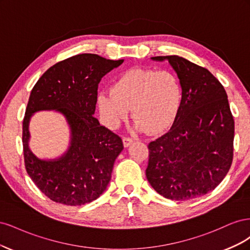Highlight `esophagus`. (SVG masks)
Masks as SVG:
<instances>
[{
	"instance_id": "1",
	"label": "esophagus",
	"mask_w": 250,
	"mask_h": 250,
	"mask_svg": "<svg viewBox=\"0 0 250 250\" xmlns=\"http://www.w3.org/2000/svg\"><path fill=\"white\" fill-rule=\"evenodd\" d=\"M132 143H133L132 139L127 138V137L123 138V145H124V147H129Z\"/></svg>"
}]
</instances>
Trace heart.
Listing matches in <instances>:
<instances>
[{"label":"heart","instance_id":"b5f03b06","mask_svg":"<svg viewBox=\"0 0 250 250\" xmlns=\"http://www.w3.org/2000/svg\"><path fill=\"white\" fill-rule=\"evenodd\" d=\"M181 100L183 86L176 73L133 67L113 81L110 93H99L97 104L109 129L122 124L131 108L135 130L160 133L173 124Z\"/></svg>","mask_w":250,"mask_h":250}]
</instances>
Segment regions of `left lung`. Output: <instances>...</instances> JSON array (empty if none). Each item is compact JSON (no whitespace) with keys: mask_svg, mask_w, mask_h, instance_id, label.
Returning <instances> with one entry per match:
<instances>
[{"mask_svg":"<svg viewBox=\"0 0 250 250\" xmlns=\"http://www.w3.org/2000/svg\"><path fill=\"white\" fill-rule=\"evenodd\" d=\"M168 60L183 86V100L170 130L148 145L146 176L171 200H190L213 191L233 156L234 122L228 95L208 70L177 55Z\"/></svg>","mask_w":250,"mask_h":250,"instance_id":"1","label":"left lung"}]
</instances>
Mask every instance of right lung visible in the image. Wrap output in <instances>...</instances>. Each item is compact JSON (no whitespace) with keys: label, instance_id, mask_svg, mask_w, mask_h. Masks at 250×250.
<instances>
[{"label":"right lung","instance_id":"add662e5","mask_svg":"<svg viewBox=\"0 0 250 250\" xmlns=\"http://www.w3.org/2000/svg\"><path fill=\"white\" fill-rule=\"evenodd\" d=\"M97 54H79L51 66L31 90L22 121V148L28 175L51 200L82 206L106 190L116 158L123 150L119 135L94 117L98 84L123 63ZM56 110L71 129L70 146L55 160H41L28 148V122L33 113Z\"/></svg>","mask_w":250,"mask_h":250}]
</instances>
